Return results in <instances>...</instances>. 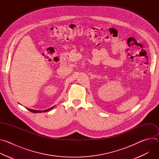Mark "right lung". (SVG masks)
<instances>
[{
    "mask_svg": "<svg viewBox=\"0 0 159 159\" xmlns=\"http://www.w3.org/2000/svg\"><path fill=\"white\" fill-rule=\"evenodd\" d=\"M55 107V106H53V107H50V108H49V109H46V110H43V111H39V110H34V109H30V108H27V109L28 110H29L30 111H31V112H34V113H37V112H47V111H50V110H51L52 109H53V107Z\"/></svg>",
    "mask_w": 159,
    "mask_h": 159,
    "instance_id": "obj_1",
    "label": "right lung"
}]
</instances>
